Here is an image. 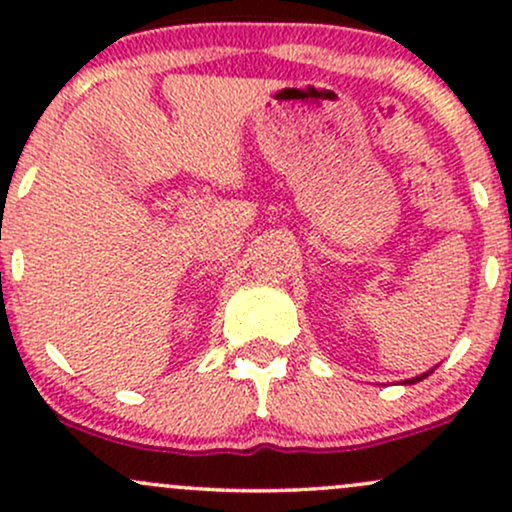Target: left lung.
I'll return each instance as SVG.
<instances>
[{
  "instance_id": "obj_1",
  "label": "left lung",
  "mask_w": 512,
  "mask_h": 512,
  "mask_svg": "<svg viewBox=\"0 0 512 512\" xmlns=\"http://www.w3.org/2000/svg\"><path fill=\"white\" fill-rule=\"evenodd\" d=\"M431 373H433V368H431V370H426V373L416 375V378H411V380H404V385H414V383H419V380H424L426 375H431Z\"/></svg>"
}]
</instances>
